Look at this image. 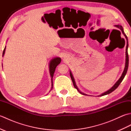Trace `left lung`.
Returning <instances> with one entry per match:
<instances>
[{"label": "left lung", "mask_w": 131, "mask_h": 131, "mask_svg": "<svg viewBox=\"0 0 131 131\" xmlns=\"http://www.w3.org/2000/svg\"><path fill=\"white\" fill-rule=\"evenodd\" d=\"M115 26H116V27H118V29H120V30H121L122 33H123V34H124V35L125 36V37H126V39H127V46H126V65H125L124 70V71H123V74H122V76L121 77V78H119V79L118 80V81L116 82V83H115V84L113 85V87L112 88H110L109 90H108L107 91L105 92V93L101 94V95H100V96H104V95H106V94H109V93H112V92H113L115 90H116V89L117 88L118 86L119 85V84H121V82H122V80H123L124 78L125 75H126V74L127 72L128 68L129 57H128V39H127V37L126 35L125 34V33H124V32L123 27H122L121 25H115ZM70 77H71V80H72V82H73V83L74 87L77 89V90H78V91L79 93H80L82 94H84V95H85V94H84V93H83L82 92H80V91L79 90V89L78 88V87H77V85H76V84H75V80H74V77H73V75H72V74H71V71L70 72Z\"/></svg>", "instance_id": "8db88e82"}]
</instances>
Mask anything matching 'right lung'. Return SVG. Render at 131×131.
Listing matches in <instances>:
<instances>
[{"label":"right lung","instance_id":"obj_1","mask_svg":"<svg viewBox=\"0 0 131 131\" xmlns=\"http://www.w3.org/2000/svg\"><path fill=\"white\" fill-rule=\"evenodd\" d=\"M5 47L3 50V56L4 54V53H5ZM61 58L59 57H56L53 59H52L51 62H50L49 63V72H50V75H51V80H52V86H53V74L54 73L55 71L56 70V68L57 66L58 65H59L61 62ZM51 89V90H52Z\"/></svg>","mask_w":131,"mask_h":131}]
</instances>
